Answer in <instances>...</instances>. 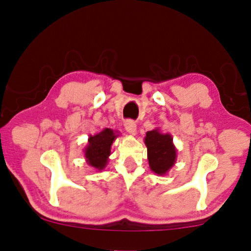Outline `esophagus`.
Listing matches in <instances>:
<instances>
[{
  "label": "esophagus",
  "mask_w": 251,
  "mask_h": 251,
  "mask_svg": "<svg viewBox=\"0 0 251 251\" xmlns=\"http://www.w3.org/2000/svg\"><path fill=\"white\" fill-rule=\"evenodd\" d=\"M125 128L129 133H131V135H136L137 126H136V122H133L132 120H128V121L125 122Z\"/></svg>",
  "instance_id": "1"
}]
</instances>
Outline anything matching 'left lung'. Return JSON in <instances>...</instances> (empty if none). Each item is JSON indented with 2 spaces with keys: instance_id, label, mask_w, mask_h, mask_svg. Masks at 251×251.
Masks as SVG:
<instances>
[{
  "instance_id": "left-lung-1",
  "label": "left lung",
  "mask_w": 251,
  "mask_h": 251,
  "mask_svg": "<svg viewBox=\"0 0 251 251\" xmlns=\"http://www.w3.org/2000/svg\"><path fill=\"white\" fill-rule=\"evenodd\" d=\"M147 147V159L153 173L160 176L166 175L176 162L177 150L169 133H162L160 129L146 132L144 139Z\"/></svg>"
}]
</instances>
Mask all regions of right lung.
Returning <instances> with one entry per match:
<instances>
[{"instance_id":"right-lung-1","label":"right lung","mask_w":251,"mask_h":251,"mask_svg":"<svg viewBox=\"0 0 251 251\" xmlns=\"http://www.w3.org/2000/svg\"><path fill=\"white\" fill-rule=\"evenodd\" d=\"M118 136V132L108 128H105L97 135L89 136L88 145L84 149L85 161L89 166L98 171L107 166L111 146Z\"/></svg>"}]
</instances>
